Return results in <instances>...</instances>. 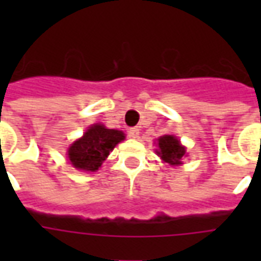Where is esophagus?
Listing matches in <instances>:
<instances>
[{
	"instance_id": "esophagus-1",
	"label": "esophagus",
	"mask_w": 261,
	"mask_h": 261,
	"mask_svg": "<svg viewBox=\"0 0 261 261\" xmlns=\"http://www.w3.org/2000/svg\"><path fill=\"white\" fill-rule=\"evenodd\" d=\"M127 134H128V137L130 138H138L139 137V128H137V127H131L130 130L127 131Z\"/></svg>"
}]
</instances>
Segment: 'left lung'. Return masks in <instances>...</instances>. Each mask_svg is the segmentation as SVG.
Instances as JSON below:
<instances>
[{"mask_svg": "<svg viewBox=\"0 0 261 261\" xmlns=\"http://www.w3.org/2000/svg\"><path fill=\"white\" fill-rule=\"evenodd\" d=\"M157 154L171 165H180L181 159L186 155V147L180 145V141L173 135H164L159 138Z\"/></svg>", "mask_w": 261, "mask_h": 261, "instance_id": "obj_1", "label": "left lung"}]
</instances>
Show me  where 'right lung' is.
<instances>
[{"label":"right lung","mask_w":261,"mask_h":261,"mask_svg":"<svg viewBox=\"0 0 261 261\" xmlns=\"http://www.w3.org/2000/svg\"><path fill=\"white\" fill-rule=\"evenodd\" d=\"M124 134L119 130L107 128L102 124H94L69 147V160L73 167L81 171H97Z\"/></svg>","instance_id":"obj_1"}]
</instances>
